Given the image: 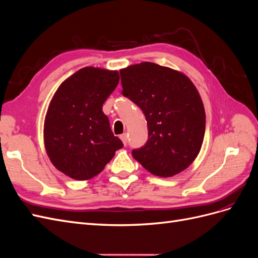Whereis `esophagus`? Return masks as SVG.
<instances>
[{
  "mask_svg": "<svg viewBox=\"0 0 258 258\" xmlns=\"http://www.w3.org/2000/svg\"><path fill=\"white\" fill-rule=\"evenodd\" d=\"M119 138H120V140L122 141L123 145H127V140H128V136H127V134H122V135H120V136H119Z\"/></svg>",
  "mask_w": 258,
  "mask_h": 258,
  "instance_id": "obj_1",
  "label": "esophagus"
}]
</instances>
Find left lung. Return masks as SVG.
<instances>
[{"label":"left lung","instance_id":"8db88e82","mask_svg":"<svg viewBox=\"0 0 258 258\" xmlns=\"http://www.w3.org/2000/svg\"><path fill=\"white\" fill-rule=\"evenodd\" d=\"M122 96L145 115L148 140L132 156L151 173L169 177L196 159L204 142L206 113L186 75L153 62L120 70Z\"/></svg>","mask_w":258,"mask_h":258}]
</instances>
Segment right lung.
<instances>
[{"mask_svg": "<svg viewBox=\"0 0 258 258\" xmlns=\"http://www.w3.org/2000/svg\"><path fill=\"white\" fill-rule=\"evenodd\" d=\"M116 71L87 67L60 85L49 104L44 142L52 165L74 179L99 174L123 146L102 106L118 85Z\"/></svg>", "mask_w": 258, "mask_h": 258, "instance_id": "1", "label": "right lung"}]
</instances>
